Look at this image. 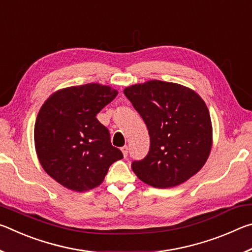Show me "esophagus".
Segmentation results:
<instances>
[{
    "instance_id": "1",
    "label": "esophagus",
    "mask_w": 252,
    "mask_h": 252,
    "mask_svg": "<svg viewBox=\"0 0 252 252\" xmlns=\"http://www.w3.org/2000/svg\"><path fill=\"white\" fill-rule=\"evenodd\" d=\"M121 151H122V153H123V156H125V157L127 156V147H126V146L122 147V148H121Z\"/></svg>"
}]
</instances>
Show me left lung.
Returning <instances> with one entry per match:
<instances>
[{
    "label": "left lung",
    "instance_id": "obj_1",
    "mask_svg": "<svg viewBox=\"0 0 252 252\" xmlns=\"http://www.w3.org/2000/svg\"><path fill=\"white\" fill-rule=\"evenodd\" d=\"M143 119L150 150L131 168L147 185L165 189L200 171L212 147V125L204 101L181 84L151 80L123 90Z\"/></svg>",
    "mask_w": 252,
    "mask_h": 252
}]
</instances>
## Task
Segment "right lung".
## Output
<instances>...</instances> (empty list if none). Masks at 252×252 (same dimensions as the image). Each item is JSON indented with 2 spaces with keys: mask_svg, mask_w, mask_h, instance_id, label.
<instances>
[{
  "mask_svg": "<svg viewBox=\"0 0 252 252\" xmlns=\"http://www.w3.org/2000/svg\"><path fill=\"white\" fill-rule=\"evenodd\" d=\"M117 95L109 85L88 83L58 90L41 106L34 126L35 151L44 171L60 185L78 192L91 190L123 158L96 119Z\"/></svg>",
  "mask_w": 252,
  "mask_h": 252,
  "instance_id": "1",
  "label": "right lung"
}]
</instances>
